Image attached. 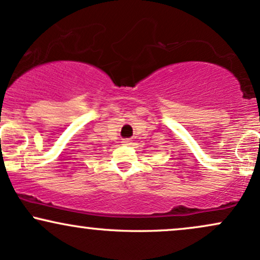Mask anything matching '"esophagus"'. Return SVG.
Here are the masks:
<instances>
[{
	"instance_id": "esophagus-1",
	"label": "esophagus",
	"mask_w": 260,
	"mask_h": 260,
	"mask_svg": "<svg viewBox=\"0 0 260 260\" xmlns=\"http://www.w3.org/2000/svg\"><path fill=\"white\" fill-rule=\"evenodd\" d=\"M122 143H123L124 145H129L131 144V140L129 139H123V142H122Z\"/></svg>"
}]
</instances>
